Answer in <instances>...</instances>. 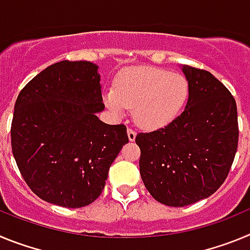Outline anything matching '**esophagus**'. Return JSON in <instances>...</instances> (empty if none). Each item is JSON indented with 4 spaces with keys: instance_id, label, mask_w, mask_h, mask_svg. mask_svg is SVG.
I'll return each instance as SVG.
<instances>
[{
    "instance_id": "1",
    "label": "esophagus",
    "mask_w": 250,
    "mask_h": 250,
    "mask_svg": "<svg viewBox=\"0 0 250 250\" xmlns=\"http://www.w3.org/2000/svg\"><path fill=\"white\" fill-rule=\"evenodd\" d=\"M127 138H129L130 141H134L136 138V132L132 129H127Z\"/></svg>"
}]
</instances>
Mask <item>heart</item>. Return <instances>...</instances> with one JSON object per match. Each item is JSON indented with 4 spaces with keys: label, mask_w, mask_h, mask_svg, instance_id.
I'll return each instance as SVG.
<instances>
[{
    "label": "heart",
    "mask_w": 250,
    "mask_h": 250,
    "mask_svg": "<svg viewBox=\"0 0 250 250\" xmlns=\"http://www.w3.org/2000/svg\"><path fill=\"white\" fill-rule=\"evenodd\" d=\"M190 96V85L182 74L151 66L126 68L119 75L115 89L106 90L104 103L115 115L132 116L141 129L159 130L175 121Z\"/></svg>",
    "instance_id": "heart-1"
}]
</instances>
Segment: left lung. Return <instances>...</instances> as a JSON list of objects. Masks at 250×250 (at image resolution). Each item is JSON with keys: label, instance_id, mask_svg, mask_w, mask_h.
I'll list each match as a JSON object with an SVG mask.
<instances>
[{"label": "left lung", "instance_id": "obj_1", "mask_svg": "<svg viewBox=\"0 0 250 250\" xmlns=\"http://www.w3.org/2000/svg\"><path fill=\"white\" fill-rule=\"evenodd\" d=\"M190 96L175 121L138 134L140 175L151 196L167 207L207 199L228 176L237 152V104L205 70L180 65Z\"/></svg>", "mask_w": 250, "mask_h": 250}]
</instances>
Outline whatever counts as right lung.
<instances>
[{
	"label": "right lung",
	"instance_id": "obj_1",
	"mask_svg": "<svg viewBox=\"0 0 250 250\" xmlns=\"http://www.w3.org/2000/svg\"><path fill=\"white\" fill-rule=\"evenodd\" d=\"M99 66L60 61L22 89L11 144L30 189L45 202L83 208L98 199L109 169L129 143L125 125L98 118L105 109Z\"/></svg>",
	"mask_w": 250,
	"mask_h": 250
}]
</instances>
